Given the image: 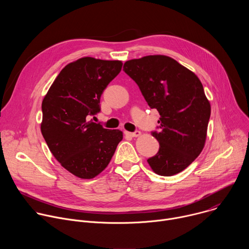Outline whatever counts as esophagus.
Segmentation results:
<instances>
[{
	"mask_svg": "<svg viewBox=\"0 0 249 249\" xmlns=\"http://www.w3.org/2000/svg\"><path fill=\"white\" fill-rule=\"evenodd\" d=\"M126 135L130 136V137H139L141 135L140 131H135V132H126Z\"/></svg>",
	"mask_w": 249,
	"mask_h": 249,
	"instance_id": "obj_1",
	"label": "esophagus"
}]
</instances>
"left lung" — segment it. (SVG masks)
Returning a JSON list of instances; mask_svg holds the SVG:
<instances>
[{
  "mask_svg": "<svg viewBox=\"0 0 249 249\" xmlns=\"http://www.w3.org/2000/svg\"><path fill=\"white\" fill-rule=\"evenodd\" d=\"M124 72L139 86L151 108L159 111L158 154L148 162L159 175L171 176L189 166L204 149L211 104L199 78L174 59L149 55L125 62Z\"/></svg>",
  "mask_w": 249,
  "mask_h": 249,
  "instance_id": "obj_1",
  "label": "left lung"
}]
</instances>
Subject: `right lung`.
<instances>
[{"label":"right lung","instance_id":"add662e5","mask_svg":"<svg viewBox=\"0 0 249 249\" xmlns=\"http://www.w3.org/2000/svg\"><path fill=\"white\" fill-rule=\"evenodd\" d=\"M122 65L119 60L80 58L62 69L42 100V136L54 158L79 178L102 172L123 139L120 130L88 121L99 112L100 96Z\"/></svg>","mask_w":249,"mask_h":249}]
</instances>
